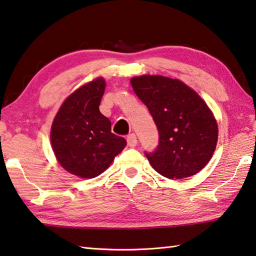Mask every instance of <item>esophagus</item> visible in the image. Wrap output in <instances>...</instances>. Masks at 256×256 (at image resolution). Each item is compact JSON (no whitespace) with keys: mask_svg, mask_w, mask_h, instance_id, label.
<instances>
[{"mask_svg":"<svg viewBox=\"0 0 256 256\" xmlns=\"http://www.w3.org/2000/svg\"><path fill=\"white\" fill-rule=\"evenodd\" d=\"M128 140V147H136V144H138V139H136V136L134 134V133H131V134L128 136L126 138Z\"/></svg>","mask_w":256,"mask_h":256,"instance_id":"34e87169","label":"esophagus"}]
</instances>
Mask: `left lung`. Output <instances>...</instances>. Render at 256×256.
<instances>
[{"label": "left lung", "mask_w": 256, "mask_h": 256, "mask_svg": "<svg viewBox=\"0 0 256 256\" xmlns=\"http://www.w3.org/2000/svg\"><path fill=\"white\" fill-rule=\"evenodd\" d=\"M131 84L158 130L156 149L144 152L155 171L173 180L200 172L218 142L216 120L205 101L181 80L168 77L138 76Z\"/></svg>", "instance_id": "8db88e82"}]
</instances>
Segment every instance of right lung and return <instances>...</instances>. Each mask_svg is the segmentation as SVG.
<instances>
[{"instance_id":"right-lung-1","label":"right lung","mask_w":256,"mask_h":256,"mask_svg":"<svg viewBox=\"0 0 256 256\" xmlns=\"http://www.w3.org/2000/svg\"><path fill=\"white\" fill-rule=\"evenodd\" d=\"M104 80L96 78L64 101L51 128V144L60 165L80 178L98 176L126 146L114 134L112 123L99 110Z\"/></svg>"}]
</instances>
